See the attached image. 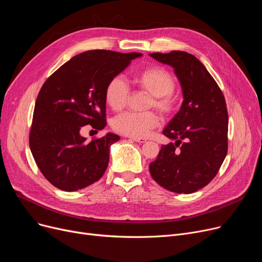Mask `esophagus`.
Segmentation results:
<instances>
[{"label": "esophagus", "instance_id": "34e87169", "mask_svg": "<svg viewBox=\"0 0 262 262\" xmlns=\"http://www.w3.org/2000/svg\"><path fill=\"white\" fill-rule=\"evenodd\" d=\"M127 138L129 140H132V141L136 142V143H145L146 142V140L143 139V138H132V136H127Z\"/></svg>", "mask_w": 262, "mask_h": 262}]
</instances>
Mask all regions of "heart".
I'll use <instances>...</instances> for the list:
<instances>
[{"label":"heart","mask_w":262,"mask_h":262,"mask_svg":"<svg viewBox=\"0 0 262 262\" xmlns=\"http://www.w3.org/2000/svg\"><path fill=\"white\" fill-rule=\"evenodd\" d=\"M134 82L151 95V100H149L147 105L148 108L155 107L165 116L170 115L176 110L177 98L172 94L176 84L175 79L165 69L161 67L147 68L136 74ZM129 94V86L126 81L120 77H114L106 84L105 102L113 111H120L126 105ZM159 123V116L154 112H123L112 122L115 131L132 138H144L149 131L157 128Z\"/></svg>","instance_id":"obj_1"}]
</instances>
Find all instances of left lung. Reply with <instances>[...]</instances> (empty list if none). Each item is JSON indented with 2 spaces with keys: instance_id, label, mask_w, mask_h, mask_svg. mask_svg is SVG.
<instances>
[{
  "instance_id": "1",
  "label": "left lung",
  "mask_w": 262,
  "mask_h": 262,
  "mask_svg": "<svg viewBox=\"0 0 262 262\" xmlns=\"http://www.w3.org/2000/svg\"><path fill=\"white\" fill-rule=\"evenodd\" d=\"M149 55L173 68L183 94L179 112L163 130L175 143L162 145L149 170L164 189L178 194L194 193L215 177L227 155L225 98L194 55L183 51Z\"/></svg>"
}]
</instances>
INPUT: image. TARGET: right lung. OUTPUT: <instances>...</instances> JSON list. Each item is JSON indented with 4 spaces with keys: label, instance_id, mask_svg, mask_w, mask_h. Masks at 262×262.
<instances>
[{
    "label": "right lung",
    "instance_id": "obj_1",
    "mask_svg": "<svg viewBox=\"0 0 262 262\" xmlns=\"http://www.w3.org/2000/svg\"><path fill=\"white\" fill-rule=\"evenodd\" d=\"M142 53L91 50L73 56L43 83L37 96L30 148L37 166L55 188L78 191L100 179L111 145L120 138L107 133L86 142L81 130L106 126L104 91L108 81Z\"/></svg>",
    "mask_w": 262,
    "mask_h": 262
}]
</instances>
